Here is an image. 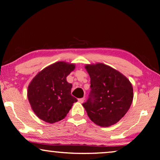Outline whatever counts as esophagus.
<instances>
[{"label": "esophagus", "instance_id": "esophagus-1", "mask_svg": "<svg viewBox=\"0 0 160 160\" xmlns=\"http://www.w3.org/2000/svg\"><path fill=\"white\" fill-rule=\"evenodd\" d=\"M85 98H79V99H78V101H79L80 103H82L84 102V101H85Z\"/></svg>", "mask_w": 160, "mask_h": 160}]
</instances>
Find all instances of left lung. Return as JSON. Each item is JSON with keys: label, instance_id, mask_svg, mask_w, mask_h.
I'll return each mask as SVG.
<instances>
[{"label": "left lung", "instance_id": "left-lung-1", "mask_svg": "<svg viewBox=\"0 0 160 160\" xmlns=\"http://www.w3.org/2000/svg\"><path fill=\"white\" fill-rule=\"evenodd\" d=\"M91 92L82 104L93 122L102 127L113 125L128 111L133 101L132 83L121 72L102 63L87 64Z\"/></svg>", "mask_w": 160, "mask_h": 160}]
</instances>
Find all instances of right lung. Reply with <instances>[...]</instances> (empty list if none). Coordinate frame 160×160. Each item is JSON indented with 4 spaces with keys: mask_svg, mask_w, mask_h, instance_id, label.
<instances>
[{
    "mask_svg": "<svg viewBox=\"0 0 160 160\" xmlns=\"http://www.w3.org/2000/svg\"><path fill=\"white\" fill-rule=\"evenodd\" d=\"M75 68L74 63L58 62L47 66L31 80L27 97L40 119L50 124L62 120L78 101L71 94L72 84L66 80Z\"/></svg>",
    "mask_w": 160,
    "mask_h": 160,
    "instance_id": "add662e5",
    "label": "right lung"
}]
</instances>
